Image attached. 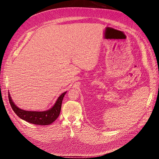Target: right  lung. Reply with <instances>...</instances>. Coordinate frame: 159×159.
I'll use <instances>...</instances> for the list:
<instances>
[{"mask_svg":"<svg viewBox=\"0 0 159 159\" xmlns=\"http://www.w3.org/2000/svg\"><path fill=\"white\" fill-rule=\"evenodd\" d=\"M66 92L63 93L58 98L55 105L51 109L45 111H31L20 109L12 101L10 94L8 98L12 110L20 119L30 123L37 125H49L53 122L59 116L61 110L63 98Z\"/></svg>","mask_w":159,"mask_h":159,"instance_id":"obj_1","label":"right lung"}]
</instances>
